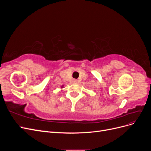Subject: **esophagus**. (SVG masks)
Segmentation results:
<instances>
[{
  "mask_svg": "<svg viewBox=\"0 0 151 151\" xmlns=\"http://www.w3.org/2000/svg\"><path fill=\"white\" fill-rule=\"evenodd\" d=\"M73 82H74V83H77V81L76 79H74V80H73Z\"/></svg>",
  "mask_w": 151,
  "mask_h": 151,
  "instance_id": "34e87169",
  "label": "esophagus"
}]
</instances>
